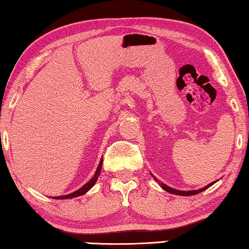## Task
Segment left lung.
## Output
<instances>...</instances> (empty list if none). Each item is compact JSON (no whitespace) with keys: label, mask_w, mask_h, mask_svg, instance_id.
Instances as JSON below:
<instances>
[{"label":"left lung","mask_w":249,"mask_h":249,"mask_svg":"<svg viewBox=\"0 0 249 249\" xmlns=\"http://www.w3.org/2000/svg\"><path fill=\"white\" fill-rule=\"evenodd\" d=\"M154 178H155V177H154ZM156 179V178H155ZM157 180V179H156ZM159 181V180H157ZM215 183V181H214ZM214 183H211V184H208L207 186H205V187H203V188H200V189H197V191H188V192H185V191H177V189H174V188H172V187H169V186H167V185H165V184H163V183H160V185L161 186V188L164 189V191H166V192H168V193H171V194H175V195H180V196H191V195H196V194H199L200 192H203V191H205V189H207L208 187H211L213 184Z\"/></svg>","instance_id":"left-lung-1"}]
</instances>
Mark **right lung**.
<instances>
[{
	"mask_svg": "<svg viewBox=\"0 0 249 249\" xmlns=\"http://www.w3.org/2000/svg\"><path fill=\"white\" fill-rule=\"evenodd\" d=\"M102 164H103V160H101V161H100V164H98V167H97L96 172H95V175H94V176L92 177V179H90L89 181H88V183H86V184L84 185V186L81 187L80 189H77L76 192L72 193V194L64 195V196H58V197H55V198H56V199L74 198V197H78V196H81V195H83V194H85V193L88 192V191H89V189L94 186V184L96 183V180H97V177H98V175H100V173H101V169H102Z\"/></svg>",
	"mask_w": 249,
	"mask_h": 249,
	"instance_id": "right-lung-1",
	"label": "right lung"
}]
</instances>
